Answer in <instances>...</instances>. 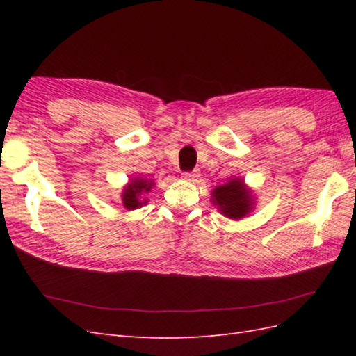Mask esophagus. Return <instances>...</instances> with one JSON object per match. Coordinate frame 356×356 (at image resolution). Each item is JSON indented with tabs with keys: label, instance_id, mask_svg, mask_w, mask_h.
Segmentation results:
<instances>
[{
	"label": "esophagus",
	"instance_id": "1",
	"mask_svg": "<svg viewBox=\"0 0 356 356\" xmlns=\"http://www.w3.org/2000/svg\"><path fill=\"white\" fill-rule=\"evenodd\" d=\"M199 174H197V171H186V172H184V179H186V180H195V177H197Z\"/></svg>",
	"mask_w": 356,
	"mask_h": 356
}]
</instances>
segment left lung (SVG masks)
<instances>
[{
    "mask_svg": "<svg viewBox=\"0 0 356 356\" xmlns=\"http://www.w3.org/2000/svg\"><path fill=\"white\" fill-rule=\"evenodd\" d=\"M213 202L222 214L229 218H241L251 211L252 197L240 179H232L213 191Z\"/></svg>",
    "mask_w": 356,
    "mask_h": 356,
    "instance_id": "obj_1",
    "label": "left lung"
}]
</instances>
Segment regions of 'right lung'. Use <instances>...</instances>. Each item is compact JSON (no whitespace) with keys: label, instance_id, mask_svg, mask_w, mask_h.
I'll list each match as a JSON object with an SVG mask.
<instances>
[{"label":"right lung","instance_id":"add662e5","mask_svg":"<svg viewBox=\"0 0 356 356\" xmlns=\"http://www.w3.org/2000/svg\"><path fill=\"white\" fill-rule=\"evenodd\" d=\"M151 186H153V184L147 182V180L133 179L131 184L127 185V188L124 190V194H122L124 207L128 209H134V208L142 207V203H147V202H140L139 195L143 191H149Z\"/></svg>","mask_w":356,"mask_h":356}]
</instances>
